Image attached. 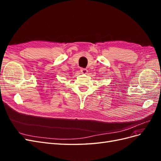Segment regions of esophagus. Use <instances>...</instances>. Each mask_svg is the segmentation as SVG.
Listing matches in <instances>:
<instances>
[{
  "instance_id": "obj_1",
  "label": "esophagus",
  "mask_w": 161,
  "mask_h": 161,
  "mask_svg": "<svg viewBox=\"0 0 161 161\" xmlns=\"http://www.w3.org/2000/svg\"><path fill=\"white\" fill-rule=\"evenodd\" d=\"M80 71H81V72L82 73V74H84V75L85 74H87V72H88L86 69H81Z\"/></svg>"
}]
</instances>
